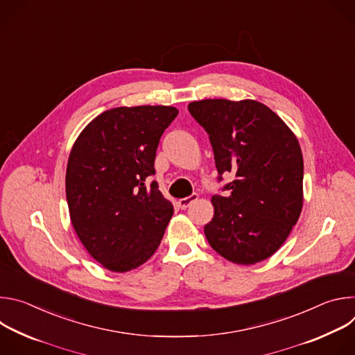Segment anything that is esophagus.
<instances>
[{"label": "esophagus", "instance_id": "esophagus-1", "mask_svg": "<svg viewBox=\"0 0 355 355\" xmlns=\"http://www.w3.org/2000/svg\"><path fill=\"white\" fill-rule=\"evenodd\" d=\"M198 199V193H192V195H189V196H185V198H182V199H180L178 200V207L181 208V209H187L192 202H195Z\"/></svg>", "mask_w": 355, "mask_h": 355}]
</instances>
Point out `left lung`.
Wrapping results in <instances>:
<instances>
[{
  "mask_svg": "<svg viewBox=\"0 0 355 355\" xmlns=\"http://www.w3.org/2000/svg\"><path fill=\"white\" fill-rule=\"evenodd\" d=\"M212 144L218 181L215 215L205 226L211 247L236 264H256L284 244L303 204V157L297 139L268 107L252 99H202L188 105Z\"/></svg>",
  "mask_w": 355,
  "mask_h": 355,
  "instance_id": "obj_1",
  "label": "left lung"
}]
</instances>
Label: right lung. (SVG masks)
<instances>
[{
    "mask_svg": "<svg viewBox=\"0 0 355 355\" xmlns=\"http://www.w3.org/2000/svg\"><path fill=\"white\" fill-rule=\"evenodd\" d=\"M174 107H119L92 119L67 163L66 198L73 227L89 254L114 272H126L157 250L174 214L155 175L162 135Z\"/></svg>",
    "mask_w": 355,
    "mask_h": 355,
    "instance_id": "add662e5",
    "label": "right lung"
}]
</instances>
